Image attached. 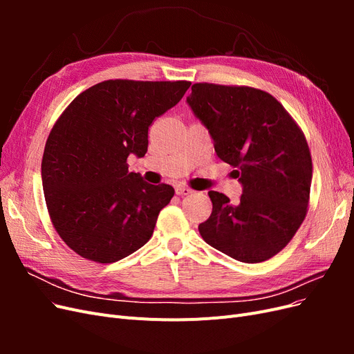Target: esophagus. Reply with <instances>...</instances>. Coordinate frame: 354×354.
<instances>
[{
	"label": "esophagus",
	"mask_w": 354,
	"mask_h": 354,
	"mask_svg": "<svg viewBox=\"0 0 354 354\" xmlns=\"http://www.w3.org/2000/svg\"><path fill=\"white\" fill-rule=\"evenodd\" d=\"M176 194L177 195H180V196H187V195H190V194H194V190H192L190 187H187V186H176Z\"/></svg>",
	"instance_id": "esophagus-1"
}]
</instances>
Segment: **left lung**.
Returning <instances> with one entry per match:
<instances>
[{
	"instance_id": "obj_1",
	"label": "left lung",
	"mask_w": 354,
	"mask_h": 354,
	"mask_svg": "<svg viewBox=\"0 0 354 354\" xmlns=\"http://www.w3.org/2000/svg\"><path fill=\"white\" fill-rule=\"evenodd\" d=\"M186 102L242 186L238 205L208 192L212 212L201 236L242 263L272 259L307 212L312 156L303 131L273 95L251 87L194 84Z\"/></svg>"
}]
</instances>
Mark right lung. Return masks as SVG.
<instances>
[{"label":"right lung","mask_w":354,"mask_h":354,"mask_svg":"<svg viewBox=\"0 0 354 354\" xmlns=\"http://www.w3.org/2000/svg\"><path fill=\"white\" fill-rule=\"evenodd\" d=\"M189 87L187 81H104L81 93L53 127L42 189L55 229L78 255L115 263L151 239L174 189L130 173L127 158L145 156L149 127Z\"/></svg>","instance_id":"right-lung-1"}]
</instances>
